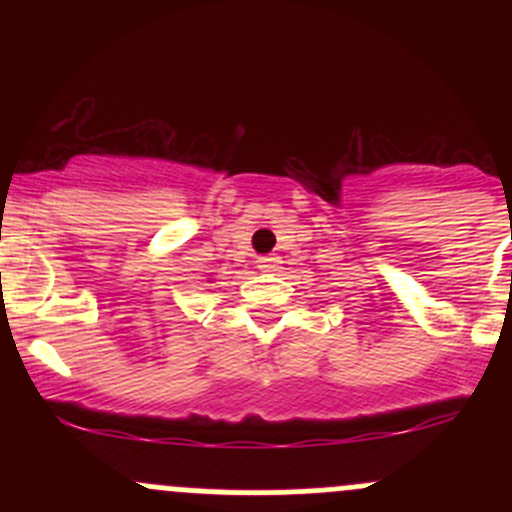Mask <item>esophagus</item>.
Masks as SVG:
<instances>
[{"label":"esophagus","instance_id":"esophagus-1","mask_svg":"<svg viewBox=\"0 0 512 512\" xmlns=\"http://www.w3.org/2000/svg\"><path fill=\"white\" fill-rule=\"evenodd\" d=\"M257 267H260L262 272H275V270H280V257H277V255L257 257Z\"/></svg>","mask_w":512,"mask_h":512}]
</instances>
